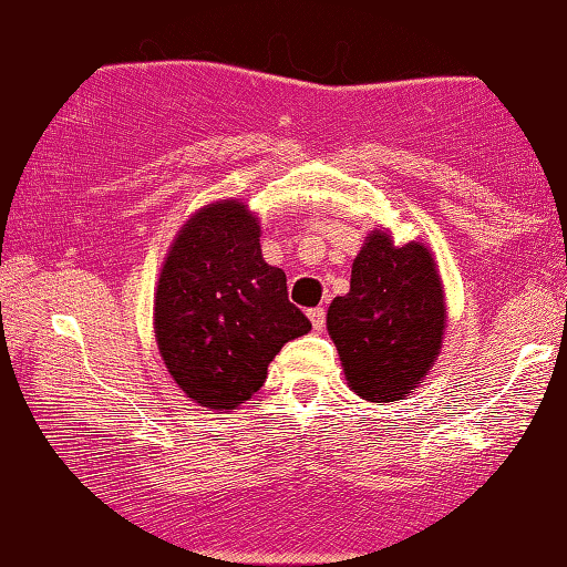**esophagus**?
I'll return each mask as SVG.
<instances>
[{
	"mask_svg": "<svg viewBox=\"0 0 567 567\" xmlns=\"http://www.w3.org/2000/svg\"><path fill=\"white\" fill-rule=\"evenodd\" d=\"M308 318H310L312 328H316V330H322V326H326V310H322V308H312L308 312Z\"/></svg>",
	"mask_w": 567,
	"mask_h": 567,
	"instance_id": "34e87169",
	"label": "esophagus"
}]
</instances>
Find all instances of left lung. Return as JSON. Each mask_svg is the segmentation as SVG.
<instances>
[{"label":"left lung","instance_id":"8db88e82","mask_svg":"<svg viewBox=\"0 0 567 567\" xmlns=\"http://www.w3.org/2000/svg\"><path fill=\"white\" fill-rule=\"evenodd\" d=\"M444 330L446 295L434 251L373 229L353 259L348 295L328 308L350 391L379 406L411 396L442 353Z\"/></svg>","mask_w":567,"mask_h":567}]
</instances>
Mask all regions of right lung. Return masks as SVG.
Segmentation results:
<instances>
[{"mask_svg": "<svg viewBox=\"0 0 567 567\" xmlns=\"http://www.w3.org/2000/svg\"><path fill=\"white\" fill-rule=\"evenodd\" d=\"M247 202L219 199L188 217L161 265L154 330L171 379L206 411H231L262 389L267 365L312 326L265 262Z\"/></svg>", "mask_w": 567, "mask_h": 567, "instance_id": "1", "label": "right lung"}]
</instances>
